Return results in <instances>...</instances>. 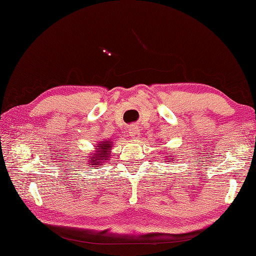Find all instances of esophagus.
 <instances>
[{
    "instance_id": "34e87169",
    "label": "esophagus",
    "mask_w": 256,
    "mask_h": 256,
    "mask_svg": "<svg viewBox=\"0 0 256 256\" xmlns=\"http://www.w3.org/2000/svg\"><path fill=\"white\" fill-rule=\"evenodd\" d=\"M128 136L133 138H140V130L136 126H132L128 128Z\"/></svg>"
}]
</instances>
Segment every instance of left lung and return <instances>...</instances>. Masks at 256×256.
<instances>
[{"label":"left lung","mask_w":256,"mask_h":256,"mask_svg":"<svg viewBox=\"0 0 256 256\" xmlns=\"http://www.w3.org/2000/svg\"><path fill=\"white\" fill-rule=\"evenodd\" d=\"M172 157H170V158H167V159H166V162H168V160H172Z\"/></svg>","instance_id":"obj_1"}]
</instances>
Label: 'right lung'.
Here are the masks:
<instances>
[{"label":"right lung","instance_id":"right-lung-1","mask_svg":"<svg viewBox=\"0 0 256 256\" xmlns=\"http://www.w3.org/2000/svg\"><path fill=\"white\" fill-rule=\"evenodd\" d=\"M112 148V142L110 140H105L102 142H99L97 146L96 152L90 156L89 162L92 166H98V164H104V160H110V150Z\"/></svg>","mask_w":256,"mask_h":256}]
</instances>
